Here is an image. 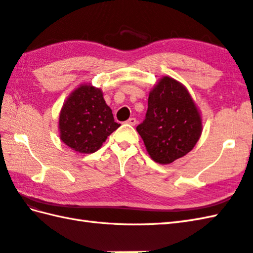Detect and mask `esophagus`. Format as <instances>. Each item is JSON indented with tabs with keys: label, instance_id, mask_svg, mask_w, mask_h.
<instances>
[{
	"label": "esophagus",
	"instance_id": "esophagus-1",
	"mask_svg": "<svg viewBox=\"0 0 253 253\" xmlns=\"http://www.w3.org/2000/svg\"><path fill=\"white\" fill-rule=\"evenodd\" d=\"M126 123L129 124V125H131V126H135L137 124V120H136V118H133V117H130Z\"/></svg>",
	"mask_w": 253,
	"mask_h": 253
}]
</instances>
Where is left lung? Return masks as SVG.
Wrapping results in <instances>:
<instances>
[{"instance_id":"left-lung-1","label":"left lung","mask_w":253,"mask_h":253,"mask_svg":"<svg viewBox=\"0 0 253 253\" xmlns=\"http://www.w3.org/2000/svg\"><path fill=\"white\" fill-rule=\"evenodd\" d=\"M137 131L157 163L169 164L190 152L201 136L202 120L185 85L161 78L150 91L146 118Z\"/></svg>"}]
</instances>
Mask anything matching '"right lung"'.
<instances>
[{"label": "right lung", "instance_id": "add662e5", "mask_svg": "<svg viewBox=\"0 0 253 253\" xmlns=\"http://www.w3.org/2000/svg\"><path fill=\"white\" fill-rule=\"evenodd\" d=\"M121 124L113 117L101 89L82 84L64 103L58 129L61 140L79 153H93Z\"/></svg>", "mask_w": 253, "mask_h": 253}]
</instances>
